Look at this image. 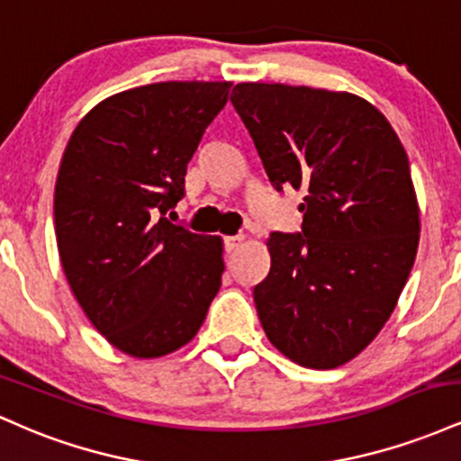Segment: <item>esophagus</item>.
<instances>
[{
  "label": "esophagus",
  "mask_w": 461,
  "mask_h": 461,
  "mask_svg": "<svg viewBox=\"0 0 461 461\" xmlns=\"http://www.w3.org/2000/svg\"><path fill=\"white\" fill-rule=\"evenodd\" d=\"M242 242H245V238H242V236H227L225 238V249L231 253V251H236V249L240 247Z\"/></svg>",
  "instance_id": "1"
}]
</instances>
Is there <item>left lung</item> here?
Returning a JSON list of instances; mask_svg holds the SVG:
<instances>
[{
  "label": "left lung",
  "instance_id": "left-lung-1",
  "mask_svg": "<svg viewBox=\"0 0 461 461\" xmlns=\"http://www.w3.org/2000/svg\"><path fill=\"white\" fill-rule=\"evenodd\" d=\"M231 104L277 190H303V234L268 236L253 288L271 345L299 366L351 362L390 319L420 238L410 160L388 119L345 91L242 82Z\"/></svg>",
  "mask_w": 461,
  "mask_h": 461
}]
</instances>
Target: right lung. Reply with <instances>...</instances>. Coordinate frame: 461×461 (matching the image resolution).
<instances>
[{"mask_svg":"<svg viewBox=\"0 0 461 461\" xmlns=\"http://www.w3.org/2000/svg\"><path fill=\"white\" fill-rule=\"evenodd\" d=\"M231 82H158L99 102L58 168V256L73 297L110 345L139 359L197 336L223 277V238L158 219Z\"/></svg>","mask_w":461,"mask_h":461,"instance_id":"add662e5","label":"right lung"}]
</instances>
